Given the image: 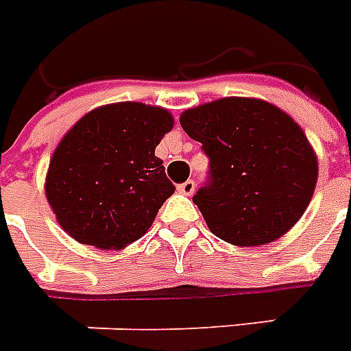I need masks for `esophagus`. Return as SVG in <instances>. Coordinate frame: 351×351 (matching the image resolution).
I'll use <instances>...</instances> for the list:
<instances>
[{"mask_svg":"<svg viewBox=\"0 0 351 351\" xmlns=\"http://www.w3.org/2000/svg\"><path fill=\"white\" fill-rule=\"evenodd\" d=\"M176 189H178L182 195H193V191H195V182H193V180H186V182L180 184Z\"/></svg>","mask_w":351,"mask_h":351,"instance_id":"1","label":"esophagus"}]
</instances>
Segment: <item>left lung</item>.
Listing matches in <instances>:
<instances>
[{"instance_id": "1", "label": "left lung", "mask_w": 351, "mask_h": 351, "mask_svg": "<svg viewBox=\"0 0 351 351\" xmlns=\"http://www.w3.org/2000/svg\"><path fill=\"white\" fill-rule=\"evenodd\" d=\"M180 124L210 158L208 182L193 202L217 238L264 245L300 221L318 160L292 117L258 98L228 96L186 110Z\"/></svg>"}]
</instances>
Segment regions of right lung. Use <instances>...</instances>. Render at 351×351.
Masks as SVG:
<instances>
[{"instance_id": "obj_1", "label": "right lung", "mask_w": 351, "mask_h": 351, "mask_svg": "<svg viewBox=\"0 0 351 351\" xmlns=\"http://www.w3.org/2000/svg\"><path fill=\"white\" fill-rule=\"evenodd\" d=\"M173 124L167 110L141 102L83 115L57 145L44 184L64 232L98 249L139 240L175 193L154 154Z\"/></svg>"}]
</instances>
